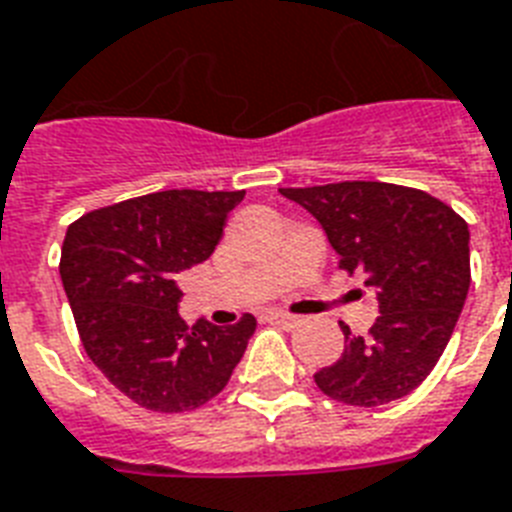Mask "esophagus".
Returning <instances> with one entry per match:
<instances>
[{"label":"esophagus","mask_w":512,"mask_h":512,"mask_svg":"<svg viewBox=\"0 0 512 512\" xmlns=\"http://www.w3.org/2000/svg\"><path fill=\"white\" fill-rule=\"evenodd\" d=\"M265 321H271L276 327H284V329H292L300 324V316H292V313H284V311H268L265 313Z\"/></svg>","instance_id":"1"}]
</instances>
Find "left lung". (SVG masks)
Masks as SVG:
<instances>
[{"label":"left lung","mask_w":512,"mask_h":512,"mask_svg":"<svg viewBox=\"0 0 512 512\" xmlns=\"http://www.w3.org/2000/svg\"><path fill=\"white\" fill-rule=\"evenodd\" d=\"M308 209L340 268L377 292L369 335L345 324V353L313 380L329 398L380 406L409 396L452 337L470 289V231L452 207L417 188L372 180L279 188Z\"/></svg>","instance_id":"left-lung-1"}]
</instances>
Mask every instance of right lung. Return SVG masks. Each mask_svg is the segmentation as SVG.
Instances as JSON below:
<instances>
[{
  "instance_id": "right-lung-1",
  "label": "right lung",
  "mask_w": 512,
  "mask_h": 512,
  "mask_svg": "<svg viewBox=\"0 0 512 512\" xmlns=\"http://www.w3.org/2000/svg\"><path fill=\"white\" fill-rule=\"evenodd\" d=\"M244 191L148 193L79 217L66 231L60 281L92 364L151 412H188L228 385L255 335V316L188 327L180 273L223 239Z\"/></svg>"
}]
</instances>
